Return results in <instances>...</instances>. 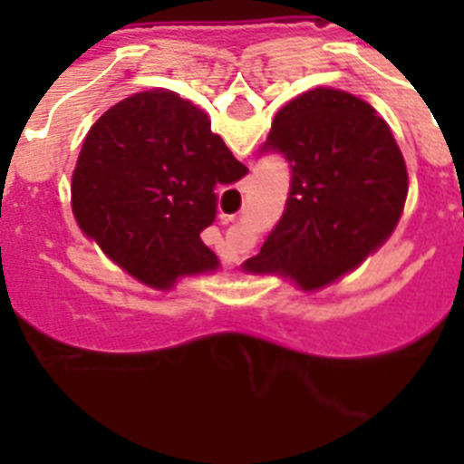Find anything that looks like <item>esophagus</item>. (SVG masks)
<instances>
[{"mask_svg":"<svg viewBox=\"0 0 464 464\" xmlns=\"http://www.w3.org/2000/svg\"><path fill=\"white\" fill-rule=\"evenodd\" d=\"M232 220H235V216H225V213H223V216H220V223H223V225L232 223Z\"/></svg>","mask_w":464,"mask_h":464,"instance_id":"obj_1","label":"esophagus"}]
</instances>
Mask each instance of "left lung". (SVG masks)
<instances>
[{
	"label": "left lung",
	"mask_w": 464,
	"mask_h": 464,
	"mask_svg": "<svg viewBox=\"0 0 464 464\" xmlns=\"http://www.w3.org/2000/svg\"><path fill=\"white\" fill-rule=\"evenodd\" d=\"M260 153L290 165L285 211L246 260L248 272H283L323 288L379 248L404 208L409 176L383 118L355 94L315 88L283 106Z\"/></svg>",
	"instance_id": "1"
}]
</instances>
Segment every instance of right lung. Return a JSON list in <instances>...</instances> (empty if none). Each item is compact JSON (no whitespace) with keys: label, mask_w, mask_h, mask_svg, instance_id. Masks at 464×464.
I'll use <instances>...</instances> for the list:
<instances>
[{"label":"right lung","mask_w":464,"mask_h":464,"mask_svg":"<svg viewBox=\"0 0 464 464\" xmlns=\"http://www.w3.org/2000/svg\"><path fill=\"white\" fill-rule=\"evenodd\" d=\"M248 174L202 109L167 90L137 92L90 127L72 176L76 223L111 260L153 288L213 272L202 241L216 188Z\"/></svg>","instance_id":"obj_1"}]
</instances>
